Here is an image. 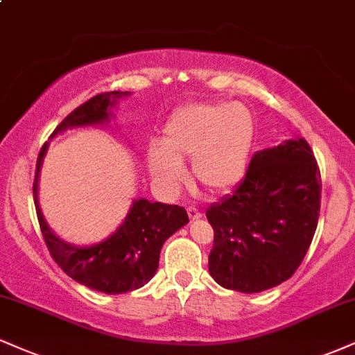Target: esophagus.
Returning a JSON list of instances; mask_svg holds the SVG:
<instances>
[{
  "label": "esophagus",
  "mask_w": 355,
  "mask_h": 355,
  "mask_svg": "<svg viewBox=\"0 0 355 355\" xmlns=\"http://www.w3.org/2000/svg\"><path fill=\"white\" fill-rule=\"evenodd\" d=\"M187 211H189V216H190L191 221L202 218V211H200L196 207H189V208H187Z\"/></svg>",
  "instance_id": "esophagus-1"
}]
</instances>
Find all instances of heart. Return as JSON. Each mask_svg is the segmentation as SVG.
Here are the masks:
<instances>
[{
	"label": "heart",
	"mask_w": 355,
	"mask_h": 355,
	"mask_svg": "<svg viewBox=\"0 0 355 355\" xmlns=\"http://www.w3.org/2000/svg\"><path fill=\"white\" fill-rule=\"evenodd\" d=\"M256 137V122L243 104L202 102L180 107L162 129L159 147L147 150L148 172L166 190L191 177L210 193H226L245 177Z\"/></svg>",
	"instance_id": "heart-1"
}]
</instances>
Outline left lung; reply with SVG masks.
I'll return each mask as SVG.
<instances>
[{
    "instance_id": "8db88e82",
    "label": "left lung",
    "mask_w": 355,
    "mask_h": 355,
    "mask_svg": "<svg viewBox=\"0 0 355 355\" xmlns=\"http://www.w3.org/2000/svg\"><path fill=\"white\" fill-rule=\"evenodd\" d=\"M319 210L321 172L304 139L256 152L233 193L207 210L211 277L248 294L284 283L309 250Z\"/></svg>"
}]
</instances>
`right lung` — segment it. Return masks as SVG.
I'll return each instance as SVG.
<instances>
[{
  "label": "right lung",
  "instance_id": "add662e5",
  "mask_svg": "<svg viewBox=\"0 0 355 355\" xmlns=\"http://www.w3.org/2000/svg\"><path fill=\"white\" fill-rule=\"evenodd\" d=\"M130 92H104L92 97L78 109L72 110L55 127L53 135L67 129L84 125L109 123L112 107L117 101ZM48 152V144L42 145L37 157L36 177H34V205L37 220L51 256L59 268L78 281L79 284L105 294H122L135 291L147 284L159 268L160 250L172 234L189 223L185 208L178 205L148 202L140 198L132 202L129 215L115 232L104 241L89 246H76L61 240L46 223L37 200V182L42 159Z\"/></svg>",
  "mask_w": 355,
  "mask_h": 355
}]
</instances>
